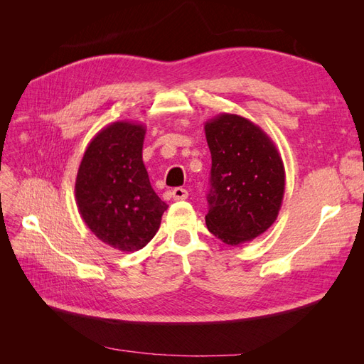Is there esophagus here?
<instances>
[{
  "mask_svg": "<svg viewBox=\"0 0 364 364\" xmlns=\"http://www.w3.org/2000/svg\"><path fill=\"white\" fill-rule=\"evenodd\" d=\"M171 197L174 200H185L186 197H188V191H186L185 188H173L171 190Z\"/></svg>",
  "mask_w": 364,
  "mask_h": 364,
  "instance_id": "esophagus-1",
  "label": "esophagus"
}]
</instances>
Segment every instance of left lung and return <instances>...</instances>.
Segmentation results:
<instances>
[{"label": "left lung", "instance_id": "left-lung-1", "mask_svg": "<svg viewBox=\"0 0 364 364\" xmlns=\"http://www.w3.org/2000/svg\"><path fill=\"white\" fill-rule=\"evenodd\" d=\"M211 151L208 230L240 246L274 223L284 199L285 170L278 147L259 126L237 114L205 123Z\"/></svg>", "mask_w": 364, "mask_h": 364}]
</instances>
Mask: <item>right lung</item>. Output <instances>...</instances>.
I'll return each mask as SVG.
<instances>
[{"instance_id":"obj_1","label":"right lung","mask_w":364,"mask_h":364,"mask_svg":"<svg viewBox=\"0 0 364 364\" xmlns=\"http://www.w3.org/2000/svg\"><path fill=\"white\" fill-rule=\"evenodd\" d=\"M146 126L115 121L87 144L75 178V202L105 245L135 252L156 235L168 205L153 191L142 162Z\"/></svg>"}]
</instances>
